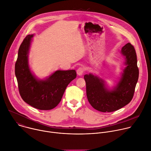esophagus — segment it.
I'll list each match as a JSON object with an SVG mask.
<instances>
[{
    "label": "esophagus",
    "instance_id": "1",
    "mask_svg": "<svg viewBox=\"0 0 151 151\" xmlns=\"http://www.w3.org/2000/svg\"><path fill=\"white\" fill-rule=\"evenodd\" d=\"M84 71V68H83V67H80V68H79L77 70V74L78 76H82V75L83 74Z\"/></svg>",
    "mask_w": 151,
    "mask_h": 151
}]
</instances>
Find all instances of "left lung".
Instances as JSON below:
<instances>
[{"instance_id":"left-lung-1","label":"left lung","mask_w":151,"mask_h":151,"mask_svg":"<svg viewBox=\"0 0 151 151\" xmlns=\"http://www.w3.org/2000/svg\"><path fill=\"white\" fill-rule=\"evenodd\" d=\"M121 53L124 59L125 67L113 88H108L104 79L92 73L84 76L87 99L99 111H116L127 105L133 97L139 78L136 51L133 46L128 43L122 47Z\"/></svg>"}]
</instances>
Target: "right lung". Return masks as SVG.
I'll return each mask as SVG.
<instances>
[{
	"instance_id": "1",
	"label": "right lung",
	"mask_w": 151,
	"mask_h": 151,
	"mask_svg": "<svg viewBox=\"0 0 151 151\" xmlns=\"http://www.w3.org/2000/svg\"><path fill=\"white\" fill-rule=\"evenodd\" d=\"M34 35L24 39L18 50L15 66L19 94L23 101L40 110H50L61 101L67 86L77 77L76 70H57L39 79L31 71L28 62L30 45Z\"/></svg>"
}]
</instances>
